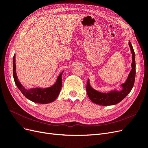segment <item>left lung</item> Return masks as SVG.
<instances>
[{
	"label": "left lung",
	"mask_w": 148,
	"mask_h": 148,
	"mask_svg": "<svg viewBox=\"0 0 148 148\" xmlns=\"http://www.w3.org/2000/svg\"><path fill=\"white\" fill-rule=\"evenodd\" d=\"M129 45L132 54V70L128 75L126 82L121 85L123 90L120 91H112L108 93L101 92L92 88L90 85L89 80H88L86 84V92L90 99L92 102L101 106H112L116 104L125 98L132 89L135 78V52L130 41H129Z\"/></svg>",
	"instance_id": "left-lung-1"
}]
</instances>
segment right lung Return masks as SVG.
I'll return each instance as SVG.
<instances>
[{"mask_svg":"<svg viewBox=\"0 0 148 148\" xmlns=\"http://www.w3.org/2000/svg\"><path fill=\"white\" fill-rule=\"evenodd\" d=\"M13 73L14 82L18 86L19 90L27 99L39 103H48L54 101L58 97L60 91L61 90L62 86V75L63 72L60 74L57 78V82L53 86L47 88H36L30 90H26L21 84L18 79L16 73V64H15V55H14L13 60Z\"/></svg>","mask_w":148,"mask_h":148,"instance_id":"right-lung-1","label":"right lung"}]
</instances>
